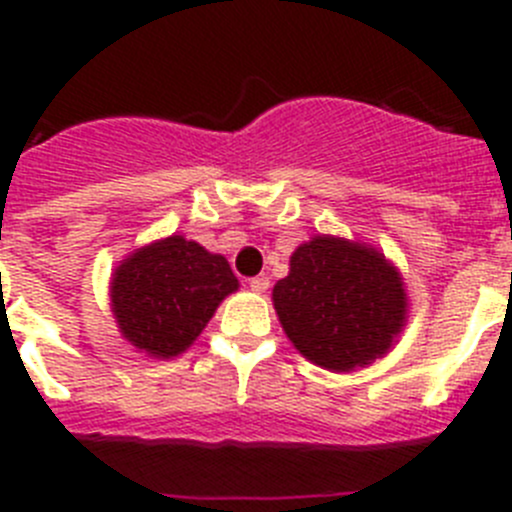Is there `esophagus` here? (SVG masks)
Listing matches in <instances>:
<instances>
[{
  "label": "esophagus",
  "instance_id": "1",
  "mask_svg": "<svg viewBox=\"0 0 512 512\" xmlns=\"http://www.w3.org/2000/svg\"><path fill=\"white\" fill-rule=\"evenodd\" d=\"M248 287L256 292V295H261V292H266L269 289V277H253L248 279Z\"/></svg>",
  "mask_w": 512,
  "mask_h": 512
}]
</instances>
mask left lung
Returning <instances> with one entry per match:
<instances>
[{
    "label": "left lung",
    "mask_w": 512,
    "mask_h": 512,
    "mask_svg": "<svg viewBox=\"0 0 512 512\" xmlns=\"http://www.w3.org/2000/svg\"><path fill=\"white\" fill-rule=\"evenodd\" d=\"M271 300L289 341L328 372H354L387 354L408 318L400 271L377 248L336 235L297 246Z\"/></svg>",
    "instance_id": "obj_1"
}]
</instances>
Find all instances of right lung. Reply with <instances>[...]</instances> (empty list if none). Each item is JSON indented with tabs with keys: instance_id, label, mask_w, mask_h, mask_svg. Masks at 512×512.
<instances>
[{
	"instance_id": "obj_1",
	"label": "right lung",
	"mask_w": 512,
	"mask_h": 512,
	"mask_svg": "<svg viewBox=\"0 0 512 512\" xmlns=\"http://www.w3.org/2000/svg\"><path fill=\"white\" fill-rule=\"evenodd\" d=\"M235 289L238 279L225 256L169 235L120 261L110 282L112 315L138 351L171 359L197 341Z\"/></svg>"
}]
</instances>
